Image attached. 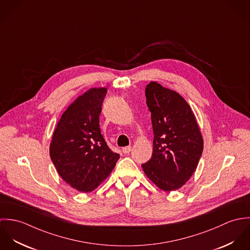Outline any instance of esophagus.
Here are the masks:
<instances>
[{"mask_svg": "<svg viewBox=\"0 0 250 250\" xmlns=\"http://www.w3.org/2000/svg\"><path fill=\"white\" fill-rule=\"evenodd\" d=\"M131 150H132V147H131V146H126V147H123V148H122V152H123L124 154H129V153L131 152Z\"/></svg>", "mask_w": 250, "mask_h": 250, "instance_id": "obj_1", "label": "esophagus"}]
</instances>
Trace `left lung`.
Wrapping results in <instances>:
<instances>
[{
  "label": "left lung",
  "instance_id": "1",
  "mask_svg": "<svg viewBox=\"0 0 250 250\" xmlns=\"http://www.w3.org/2000/svg\"><path fill=\"white\" fill-rule=\"evenodd\" d=\"M154 133L153 154L143 171L165 191L178 189L191 177L203 151L195 116L174 90L151 82L145 88Z\"/></svg>",
  "mask_w": 250,
  "mask_h": 250
}]
</instances>
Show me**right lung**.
<instances>
[{"label":"right lung","instance_id":"1","mask_svg":"<svg viewBox=\"0 0 250 250\" xmlns=\"http://www.w3.org/2000/svg\"><path fill=\"white\" fill-rule=\"evenodd\" d=\"M107 88L99 87L79 96L62 113L50 144V157L59 175L82 192L94 190L119 159L100 130Z\"/></svg>","mask_w":250,"mask_h":250}]
</instances>
